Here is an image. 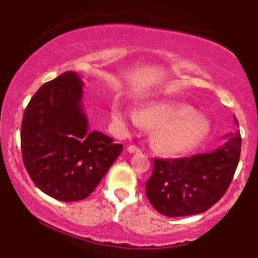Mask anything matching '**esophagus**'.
<instances>
[{
    "mask_svg": "<svg viewBox=\"0 0 258 258\" xmlns=\"http://www.w3.org/2000/svg\"><path fill=\"white\" fill-rule=\"evenodd\" d=\"M128 151H129V153H132V154H134V153H141V149H140V148L135 147V146H129L128 147Z\"/></svg>",
    "mask_w": 258,
    "mask_h": 258,
    "instance_id": "1",
    "label": "esophagus"
}]
</instances>
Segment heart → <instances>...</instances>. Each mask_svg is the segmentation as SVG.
Instances as JSON below:
<instances>
[{"instance_id":"heart-1","label":"heart","mask_w":258,"mask_h":258,"mask_svg":"<svg viewBox=\"0 0 258 258\" xmlns=\"http://www.w3.org/2000/svg\"><path fill=\"white\" fill-rule=\"evenodd\" d=\"M114 119L119 124L142 123L160 126L155 134L154 148L167 156H176L188 151L203 130L204 119L192 107L178 102L154 101L141 111L116 109Z\"/></svg>"}]
</instances>
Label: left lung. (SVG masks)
I'll return each mask as SVG.
<instances>
[{"mask_svg":"<svg viewBox=\"0 0 258 258\" xmlns=\"http://www.w3.org/2000/svg\"><path fill=\"white\" fill-rule=\"evenodd\" d=\"M238 125L237 118H234ZM221 147L191 157L155 158L147 181V197L155 209L169 217L201 214L214 206L230 185L241 156L238 132L224 136Z\"/></svg>","mask_w":258,"mask_h":258,"instance_id":"obj_1","label":"left lung"}]
</instances>
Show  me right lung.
Here are the masks:
<instances>
[{
    "instance_id": "1",
    "label": "right lung",
    "mask_w": 258,
    "mask_h": 258,
    "mask_svg": "<svg viewBox=\"0 0 258 258\" xmlns=\"http://www.w3.org/2000/svg\"><path fill=\"white\" fill-rule=\"evenodd\" d=\"M83 81L67 72L44 83L27 105L21 149L30 178L63 202L87 199L123 150L101 132H89Z\"/></svg>"
}]
</instances>
